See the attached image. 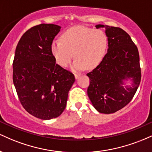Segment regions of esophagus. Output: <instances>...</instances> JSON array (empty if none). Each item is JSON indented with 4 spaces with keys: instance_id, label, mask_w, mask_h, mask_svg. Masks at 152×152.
Segmentation results:
<instances>
[{
    "instance_id": "esophagus-1",
    "label": "esophagus",
    "mask_w": 152,
    "mask_h": 152,
    "mask_svg": "<svg viewBox=\"0 0 152 152\" xmlns=\"http://www.w3.org/2000/svg\"><path fill=\"white\" fill-rule=\"evenodd\" d=\"M80 76H81V74H78V73L77 74H75V78H78Z\"/></svg>"
}]
</instances>
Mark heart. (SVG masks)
I'll return each mask as SVG.
<instances>
[{
    "mask_svg": "<svg viewBox=\"0 0 152 152\" xmlns=\"http://www.w3.org/2000/svg\"><path fill=\"white\" fill-rule=\"evenodd\" d=\"M60 40L51 43V53L57 64L66 67L74 56V70L93 69L102 61L108 48V38L102 31L75 26L66 31ZM74 55H72V53Z\"/></svg>",
    "mask_w": 152,
    "mask_h": 152,
    "instance_id": "heart-1",
    "label": "heart"
}]
</instances>
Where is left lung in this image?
<instances>
[{
	"label": "left lung",
	"mask_w": 152,
	"mask_h": 152,
	"mask_svg": "<svg viewBox=\"0 0 152 152\" xmlns=\"http://www.w3.org/2000/svg\"><path fill=\"white\" fill-rule=\"evenodd\" d=\"M96 27H105L109 48L102 62L86 74L90 78L87 94L99 112L113 114L132 101L140 84L139 54L129 35L121 28ZM129 78L133 81L132 86L124 89L123 81Z\"/></svg>",
	"instance_id": "1"
}]
</instances>
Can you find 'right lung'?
Here are the masks:
<instances>
[{
    "mask_svg": "<svg viewBox=\"0 0 152 152\" xmlns=\"http://www.w3.org/2000/svg\"><path fill=\"white\" fill-rule=\"evenodd\" d=\"M61 27L34 26L24 33L15 49L13 81L23 107L35 117L56 118L65 109L74 75L56 64L51 43Z\"/></svg>",
    "mask_w": 152,
    "mask_h": 152,
    "instance_id": "1",
    "label": "right lung"
}]
</instances>
